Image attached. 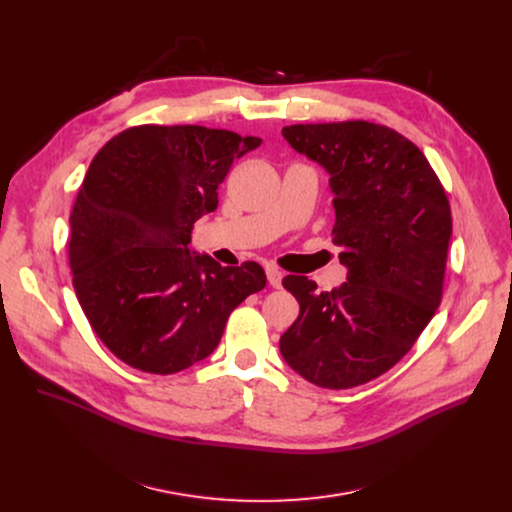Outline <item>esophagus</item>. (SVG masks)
<instances>
[{
  "mask_svg": "<svg viewBox=\"0 0 512 512\" xmlns=\"http://www.w3.org/2000/svg\"><path fill=\"white\" fill-rule=\"evenodd\" d=\"M265 273H267V281H269V285L271 287H275V289H279L281 287V271L277 269V267H273V265H267L265 267Z\"/></svg>",
  "mask_w": 512,
  "mask_h": 512,
  "instance_id": "34e87169",
  "label": "esophagus"
}]
</instances>
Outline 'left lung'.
I'll return each mask as SVG.
<instances>
[{
  "label": "left lung",
  "mask_w": 512,
  "mask_h": 512,
  "mask_svg": "<svg viewBox=\"0 0 512 512\" xmlns=\"http://www.w3.org/2000/svg\"><path fill=\"white\" fill-rule=\"evenodd\" d=\"M281 133L330 174L332 243L348 275L332 291L302 275L283 277L300 316L279 350L306 381L352 389L393 369L440 306L450 200L423 152L387 125L300 123Z\"/></svg>",
  "instance_id": "1"
}]
</instances>
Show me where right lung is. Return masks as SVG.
Listing matches in <instances>:
<instances>
[{
	"mask_svg": "<svg viewBox=\"0 0 512 512\" xmlns=\"http://www.w3.org/2000/svg\"><path fill=\"white\" fill-rule=\"evenodd\" d=\"M259 137L202 125H135L93 158L70 212L79 304L129 367L174 375L221 342L231 312L267 283L255 261L223 267L188 249L233 162Z\"/></svg>",
	"mask_w": 512,
	"mask_h": 512,
	"instance_id": "right-lung-1",
	"label": "right lung"
}]
</instances>
